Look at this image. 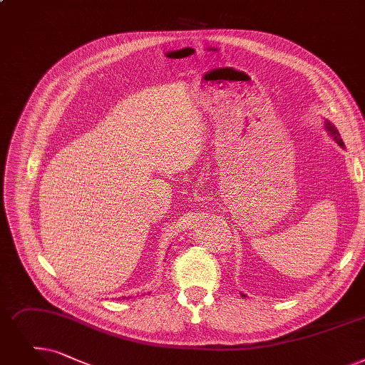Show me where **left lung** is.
I'll return each instance as SVG.
<instances>
[{
	"mask_svg": "<svg viewBox=\"0 0 365 365\" xmlns=\"http://www.w3.org/2000/svg\"><path fill=\"white\" fill-rule=\"evenodd\" d=\"M327 130H328V133H329V135L336 140V143H339L341 148H344V145H343V140L340 138V134H339V131L336 130V126L332 125V123H329V122H327Z\"/></svg>",
	"mask_w": 365,
	"mask_h": 365,
	"instance_id": "1",
	"label": "left lung"
}]
</instances>
